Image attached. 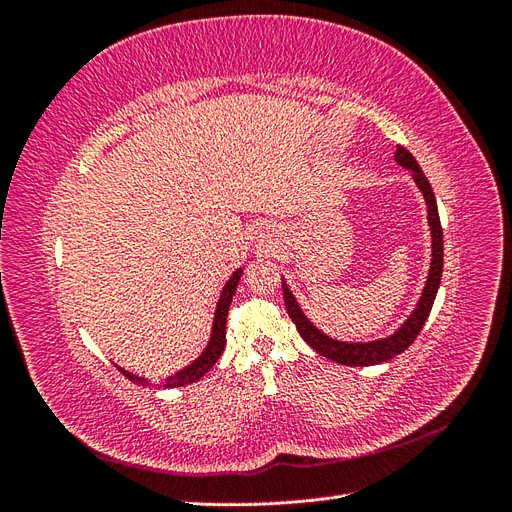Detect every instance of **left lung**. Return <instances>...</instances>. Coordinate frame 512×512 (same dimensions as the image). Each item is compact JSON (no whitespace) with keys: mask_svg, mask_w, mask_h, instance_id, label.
Listing matches in <instances>:
<instances>
[{"mask_svg":"<svg viewBox=\"0 0 512 512\" xmlns=\"http://www.w3.org/2000/svg\"><path fill=\"white\" fill-rule=\"evenodd\" d=\"M395 160L401 166L410 170L414 183L418 185V190H421L423 196H425L427 220H429V226H431V247H433V250H431V269H429V275H427V284H425L421 299H418V305L414 307V312L410 314V318L404 324H401V327L391 337L376 339V342H367V344L337 342V339H331L329 335H324L322 331H318L314 324L305 318V314L301 312L297 299L292 297L290 288L282 280L284 303H286V309H288V316L292 318L294 324H297L299 335L318 354L327 356V359H331L335 363H342V365H359V367H363V365H378V363H384V361H391L393 356L408 350V346L418 337V333H421L425 320L429 318L431 305H433V301H436L438 286H440V280H442L444 243H442V226H440L436 196H433V190H431V185H429L425 173L421 170V166H418V162L414 160V156H412L408 149L397 147Z\"/></svg>","mask_w":512,"mask_h":512,"instance_id":"8db88e82","label":"left lung"}]
</instances>
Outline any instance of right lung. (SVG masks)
Here are the masks:
<instances>
[{"label":"right lung","instance_id":"1","mask_svg":"<svg viewBox=\"0 0 512 512\" xmlns=\"http://www.w3.org/2000/svg\"><path fill=\"white\" fill-rule=\"evenodd\" d=\"M241 269H237L235 273H232L230 280L226 282L224 290H222V297H220V303H218V309H215V320H213V331H211V339H209V346L205 348V352L198 356V359L188 365L185 369L177 371L175 376H168L166 380L160 382V386H164V389H173V386H183V384H192L196 380L203 378L207 371L215 365V361L220 359L222 352H224V346H226V316H228V309H230V301H232V294H235L237 286H239V280H241ZM123 376H126L128 380L136 382V384H147L145 378H138L134 374H130V371L126 369H119Z\"/></svg>","mask_w":512,"mask_h":512}]
</instances>
